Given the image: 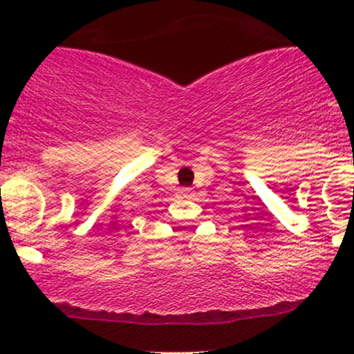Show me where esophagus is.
Listing matches in <instances>:
<instances>
[{
    "label": "esophagus",
    "instance_id": "34e87169",
    "mask_svg": "<svg viewBox=\"0 0 354 354\" xmlns=\"http://www.w3.org/2000/svg\"><path fill=\"white\" fill-rule=\"evenodd\" d=\"M180 195H181V198H192V195H194V192H192L190 188H181Z\"/></svg>",
    "mask_w": 354,
    "mask_h": 354
}]
</instances>
